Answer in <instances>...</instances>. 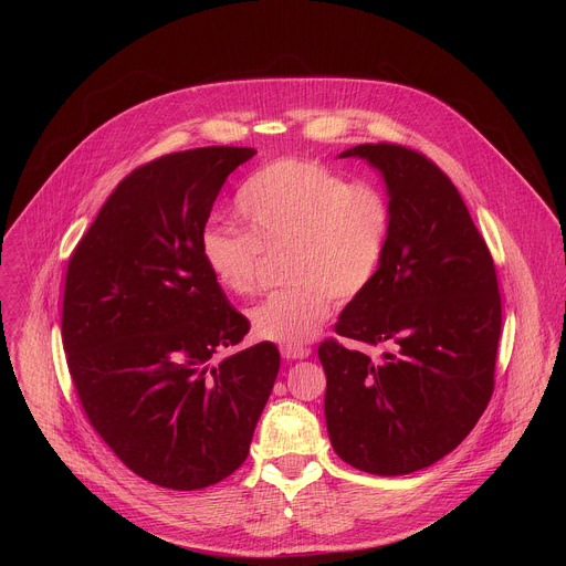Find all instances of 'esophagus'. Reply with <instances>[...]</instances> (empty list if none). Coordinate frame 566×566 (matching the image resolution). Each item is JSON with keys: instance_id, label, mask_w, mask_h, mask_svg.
Listing matches in <instances>:
<instances>
[{"instance_id": "esophagus-1", "label": "esophagus", "mask_w": 566, "mask_h": 566, "mask_svg": "<svg viewBox=\"0 0 566 566\" xmlns=\"http://www.w3.org/2000/svg\"><path fill=\"white\" fill-rule=\"evenodd\" d=\"M282 356L286 360H302V358L311 356V347H306V345H284Z\"/></svg>"}]
</instances>
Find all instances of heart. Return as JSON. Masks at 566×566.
Returning <instances> with one entry per match:
<instances>
[{"label": "heart", "mask_w": 566, "mask_h": 566, "mask_svg": "<svg viewBox=\"0 0 566 566\" xmlns=\"http://www.w3.org/2000/svg\"><path fill=\"white\" fill-rule=\"evenodd\" d=\"M247 230L208 226L201 258L217 286L247 297L266 255H284L289 286L251 311L255 336L300 345L322 327L334 300L349 304L374 282L391 230L382 188L347 181L319 160L282 156L253 172L237 195Z\"/></svg>", "instance_id": "obj_1"}]
</instances>
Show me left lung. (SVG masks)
<instances>
[{"label": "left lung", "mask_w": 566, "mask_h": 566, "mask_svg": "<svg viewBox=\"0 0 566 566\" xmlns=\"http://www.w3.org/2000/svg\"><path fill=\"white\" fill-rule=\"evenodd\" d=\"M340 156H363L382 172L391 230L374 282L334 332L389 352L371 360L338 338L319 343L327 430L349 465L410 474L452 452L493 396L502 334L495 262L432 158L396 143Z\"/></svg>", "instance_id": "left-lung-1"}]
</instances>
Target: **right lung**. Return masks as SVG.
<instances>
[{
  "instance_id": "1",
  "label": "right lung",
  "mask_w": 566,
  "mask_h": 566,
  "mask_svg": "<svg viewBox=\"0 0 566 566\" xmlns=\"http://www.w3.org/2000/svg\"><path fill=\"white\" fill-rule=\"evenodd\" d=\"M253 147H197L132 170L66 266L62 347L92 428L138 476L199 491L249 457L280 371L201 258L226 177Z\"/></svg>"
}]
</instances>
